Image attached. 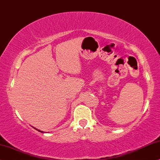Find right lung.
Masks as SVG:
<instances>
[{
	"instance_id": "1",
	"label": "right lung",
	"mask_w": 160,
	"mask_h": 160,
	"mask_svg": "<svg viewBox=\"0 0 160 160\" xmlns=\"http://www.w3.org/2000/svg\"><path fill=\"white\" fill-rule=\"evenodd\" d=\"M38 131H40V132H41V131H39V130H38Z\"/></svg>"
}]
</instances>
